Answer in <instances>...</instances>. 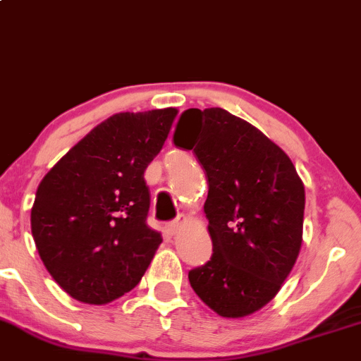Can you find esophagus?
I'll return each instance as SVG.
<instances>
[{
  "instance_id": "34e87169",
  "label": "esophagus",
  "mask_w": 361,
  "mask_h": 361,
  "mask_svg": "<svg viewBox=\"0 0 361 361\" xmlns=\"http://www.w3.org/2000/svg\"><path fill=\"white\" fill-rule=\"evenodd\" d=\"M184 224H185V216H184V214H180V216L177 218V220H173V221H170V224H167V226H165V228H167V232L170 235H176L177 230H179V226L184 225Z\"/></svg>"
}]
</instances>
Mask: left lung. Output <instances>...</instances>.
<instances>
[{
	"label": "left lung",
	"instance_id": "obj_1",
	"mask_svg": "<svg viewBox=\"0 0 361 361\" xmlns=\"http://www.w3.org/2000/svg\"><path fill=\"white\" fill-rule=\"evenodd\" d=\"M173 143L196 153L209 185L213 256L189 271V283L221 317H247L276 297L297 262L303 182L276 143L225 109H188Z\"/></svg>",
	"mask_w": 361,
	"mask_h": 361
}]
</instances>
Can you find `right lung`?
I'll return each mask as SVG.
<instances>
[{
  "instance_id": "add662e5",
  "label": "right lung",
  "mask_w": 361,
  "mask_h": 361,
  "mask_svg": "<svg viewBox=\"0 0 361 361\" xmlns=\"http://www.w3.org/2000/svg\"><path fill=\"white\" fill-rule=\"evenodd\" d=\"M177 112L167 107L111 116L40 180L32 237L46 269L75 300L114 302L148 269L161 233L147 225L145 170Z\"/></svg>"
}]
</instances>
